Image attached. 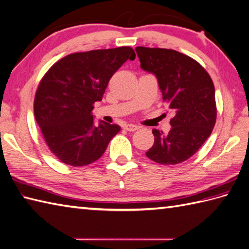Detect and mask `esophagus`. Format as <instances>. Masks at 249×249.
Listing matches in <instances>:
<instances>
[{
	"label": "esophagus",
	"mask_w": 249,
	"mask_h": 249,
	"mask_svg": "<svg viewBox=\"0 0 249 249\" xmlns=\"http://www.w3.org/2000/svg\"><path fill=\"white\" fill-rule=\"evenodd\" d=\"M138 128H139V127L137 125H134V124H127V125L124 126V129L127 130V131H136Z\"/></svg>",
	"instance_id": "1"
}]
</instances>
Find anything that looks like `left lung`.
Instances as JSON below:
<instances>
[{"instance_id":"8db88e82","label":"left lung","mask_w":249,"mask_h":249,"mask_svg":"<svg viewBox=\"0 0 249 249\" xmlns=\"http://www.w3.org/2000/svg\"><path fill=\"white\" fill-rule=\"evenodd\" d=\"M136 52L143 70L157 77L163 101L175 113L166 135L153 129L155 142L146 156L159 164L181 163L198 151L215 125L214 85L197 61L177 51L137 46Z\"/></svg>"}]
</instances>
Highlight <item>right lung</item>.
Instances as JSON below:
<instances>
[{"mask_svg":"<svg viewBox=\"0 0 249 249\" xmlns=\"http://www.w3.org/2000/svg\"><path fill=\"white\" fill-rule=\"evenodd\" d=\"M130 46L67 55L40 80L34 114L44 141L61 162L84 166L102 157L121 130L117 124L95 126L92 110L102 101L109 80L127 60H135Z\"/></svg>","mask_w":249,"mask_h":249,"instance_id":"obj_1","label":"right lung"}]
</instances>
